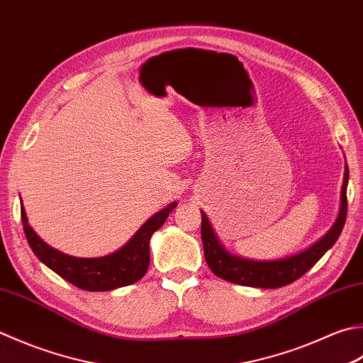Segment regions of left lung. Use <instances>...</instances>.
<instances>
[{
	"label": "left lung",
	"instance_id": "8db88e82",
	"mask_svg": "<svg viewBox=\"0 0 363 363\" xmlns=\"http://www.w3.org/2000/svg\"><path fill=\"white\" fill-rule=\"evenodd\" d=\"M347 179H350V169H347L346 165L342 187V208H340L337 222L333 223L328 234H324L318 242L305 248L303 252L283 259L253 261L234 257V255L226 252L223 245L220 244V240L216 236L211 222L208 220V216L201 211V239L204 247V258L209 269L217 277L226 281L253 288H281L289 285V283H293L297 279H301L337 242L340 233L343 230L347 214Z\"/></svg>",
	"mask_w": 363,
	"mask_h": 363
}]
</instances>
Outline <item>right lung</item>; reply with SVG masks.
Here are the masks:
<instances>
[{"label": "right lung", "instance_id": "add662e5", "mask_svg": "<svg viewBox=\"0 0 363 363\" xmlns=\"http://www.w3.org/2000/svg\"><path fill=\"white\" fill-rule=\"evenodd\" d=\"M176 206L177 203H172L159 211L133 234V238L123 248L101 258H75L52 248L28 225L23 204L20 212L28 244L45 266L80 289L111 291L143 279L149 267V239L154 231L160 228Z\"/></svg>", "mask_w": 363, "mask_h": 363}]
</instances>
